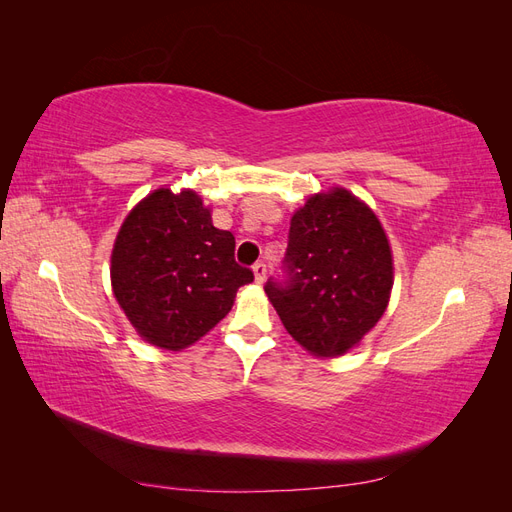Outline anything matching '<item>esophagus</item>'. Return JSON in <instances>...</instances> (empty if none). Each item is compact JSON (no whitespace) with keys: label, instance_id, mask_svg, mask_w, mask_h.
<instances>
[{"label":"esophagus","instance_id":"obj_1","mask_svg":"<svg viewBox=\"0 0 512 512\" xmlns=\"http://www.w3.org/2000/svg\"><path fill=\"white\" fill-rule=\"evenodd\" d=\"M252 271H254V277H256L258 284L265 282V277H267V265H265V262H256V265L252 267Z\"/></svg>","mask_w":512,"mask_h":512}]
</instances>
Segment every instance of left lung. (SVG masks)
Segmentation results:
<instances>
[{
  "instance_id": "obj_1",
  "label": "left lung",
  "mask_w": 512,
  "mask_h": 512,
  "mask_svg": "<svg viewBox=\"0 0 512 512\" xmlns=\"http://www.w3.org/2000/svg\"><path fill=\"white\" fill-rule=\"evenodd\" d=\"M280 271L265 292L286 331L316 356L359 344L393 288L391 247L378 218L342 188L312 196L292 215Z\"/></svg>"
}]
</instances>
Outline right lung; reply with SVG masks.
<instances>
[{
	"label": "right lung",
	"instance_id": "add662e5",
	"mask_svg": "<svg viewBox=\"0 0 512 512\" xmlns=\"http://www.w3.org/2000/svg\"><path fill=\"white\" fill-rule=\"evenodd\" d=\"M113 292L149 344L181 350L232 307L252 269L235 260V237L215 228L196 192L162 188L123 222L111 256Z\"/></svg>",
	"mask_w": 512,
	"mask_h": 512
}]
</instances>
